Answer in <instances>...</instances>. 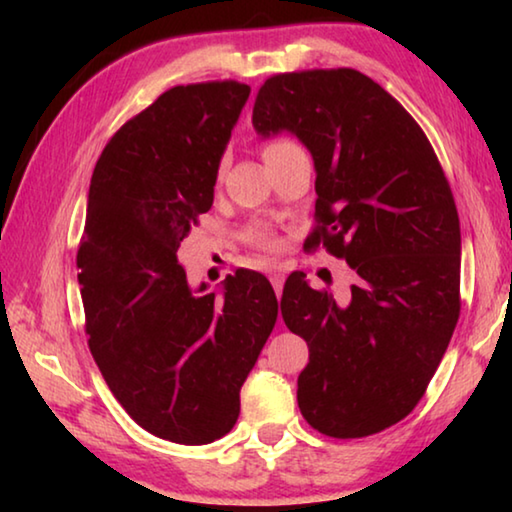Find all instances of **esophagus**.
I'll return each mask as SVG.
<instances>
[{
	"mask_svg": "<svg viewBox=\"0 0 512 512\" xmlns=\"http://www.w3.org/2000/svg\"><path fill=\"white\" fill-rule=\"evenodd\" d=\"M271 284H273V289H275L277 296H280L282 287H284V273L282 271H273L271 273Z\"/></svg>",
	"mask_w": 512,
	"mask_h": 512,
	"instance_id": "1",
	"label": "esophagus"
}]
</instances>
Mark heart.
<instances>
[{
    "label": "heart",
    "mask_w": 512,
    "mask_h": 512,
    "mask_svg": "<svg viewBox=\"0 0 512 512\" xmlns=\"http://www.w3.org/2000/svg\"><path fill=\"white\" fill-rule=\"evenodd\" d=\"M291 144L293 142H289V140H271L264 146V158H268V155H273V153H280L284 149H289ZM248 239L253 241V244H257L259 248H266V250L277 248V239H275L273 232L266 228V225H255V228H250Z\"/></svg>",
    "instance_id": "1"
}]
</instances>
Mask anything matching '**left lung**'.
Instances as JSON below:
<instances>
[{
    "instance_id": "obj_1",
    "label": "left lung",
    "mask_w": 512,
    "mask_h": 512,
    "mask_svg": "<svg viewBox=\"0 0 512 512\" xmlns=\"http://www.w3.org/2000/svg\"><path fill=\"white\" fill-rule=\"evenodd\" d=\"M257 135L291 133L316 169V228L354 271L343 298L287 277L282 318L309 345L302 418L363 438L406 418L461 314V225L443 167L400 101L357 69L275 74L257 92Z\"/></svg>"
}]
</instances>
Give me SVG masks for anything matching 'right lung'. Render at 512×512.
<instances>
[{"label":"right lung","instance_id":"add662e5","mask_svg":"<svg viewBox=\"0 0 512 512\" xmlns=\"http://www.w3.org/2000/svg\"><path fill=\"white\" fill-rule=\"evenodd\" d=\"M248 94L237 81L167 90L110 137L90 183L76 255L90 352L126 413L178 445L235 427L277 320L262 273L239 268L216 293L189 287L178 262Z\"/></svg>","mask_w":512,"mask_h":512}]
</instances>
